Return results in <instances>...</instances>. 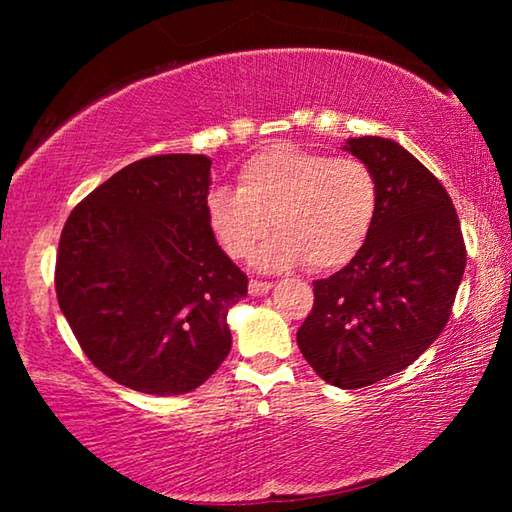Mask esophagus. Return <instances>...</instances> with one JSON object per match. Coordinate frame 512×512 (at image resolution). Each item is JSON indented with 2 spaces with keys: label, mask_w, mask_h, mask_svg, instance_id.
<instances>
[{
  "label": "esophagus",
  "mask_w": 512,
  "mask_h": 512,
  "mask_svg": "<svg viewBox=\"0 0 512 512\" xmlns=\"http://www.w3.org/2000/svg\"><path fill=\"white\" fill-rule=\"evenodd\" d=\"M273 289L271 282H262V280H250L248 284V293L250 296H266L268 291Z\"/></svg>",
  "instance_id": "34e87169"
}]
</instances>
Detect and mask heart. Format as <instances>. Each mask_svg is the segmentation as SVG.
Segmentation results:
<instances>
[{
    "label": "heart",
    "mask_w": 512,
    "mask_h": 512,
    "mask_svg": "<svg viewBox=\"0 0 512 512\" xmlns=\"http://www.w3.org/2000/svg\"><path fill=\"white\" fill-rule=\"evenodd\" d=\"M377 212L379 183L366 162L291 142L262 146L241 162L237 189L205 196L207 228L230 259L246 262L277 230L259 253L264 271L305 262L314 271L343 268L366 246Z\"/></svg>",
    "instance_id": "obj_1"
}]
</instances>
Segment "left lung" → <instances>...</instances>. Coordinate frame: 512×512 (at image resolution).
<instances>
[{
	"mask_svg": "<svg viewBox=\"0 0 512 512\" xmlns=\"http://www.w3.org/2000/svg\"><path fill=\"white\" fill-rule=\"evenodd\" d=\"M379 183V212L361 253L314 282L298 348L320 379L363 388L395 375L443 332L465 271L452 198L438 178L386 137L343 144Z\"/></svg>",
	"mask_w": 512,
	"mask_h": 512,
	"instance_id": "left-lung-1",
	"label": "left lung"
}]
</instances>
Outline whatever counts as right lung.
<instances>
[{"mask_svg":"<svg viewBox=\"0 0 512 512\" xmlns=\"http://www.w3.org/2000/svg\"><path fill=\"white\" fill-rule=\"evenodd\" d=\"M210 167L201 153L128 164L60 235V311L94 366L133 391H194L232 348L228 311L248 277L207 228Z\"/></svg>","mask_w":512,"mask_h":512,"instance_id":"right-lung-1","label":"right lung"}]
</instances>
